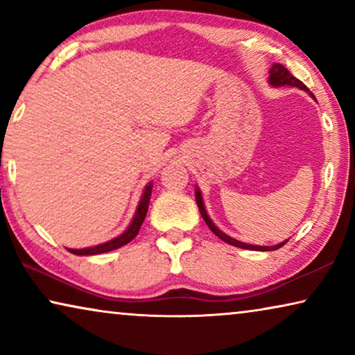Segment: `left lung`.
I'll return each mask as SVG.
<instances>
[{"instance_id": "1", "label": "left lung", "mask_w": 355, "mask_h": 355, "mask_svg": "<svg viewBox=\"0 0 355 355\" xmlns=\"http://www.w3.org/2000/svg\"><path fill=\"white\" fill-rule=\"evenodd\" d=\"M269 81L272 86H296V88L300 89H304V91H309L306 88V85L302 83V81H300L296 78V76H293L288 70L285 69L284 65L282 64H274L272 65V69L269 70ZM311 96L314 97V94L311 92ZM195 200H197V205H198V209H200V214H202V218L205 219V223H207V225L209 227V230L216 235V237H219L220 240H224L225 243L232 245V246H237V248H243V250H254V251H272V250H277L280 248V246H284L286 241H284V243H279V245H274V246H258V245H248V243H241V241L235 240L232 237H229V235H225L224 232H220V230L216 227V225L213 224V220L208 218L207 211H205V207H203V200H202V195H200V190L197 189L195 190Z\"/></svg>"}]
</instances>
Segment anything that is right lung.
<instances>
[{
    "label": "right lung",
    "instance_id": "obj_1",
    "mask_svg": "<svg viewBox=\"0 0 355 355\" xmlns=\"http://www.w3.org/2000/svg\"><path fill=\"white\" fill-rule=\"evenodd\" d=\"M150 195H152V184H148L144 190V195L139 202V207H137V211L135 219H132V223L130 224V227H128L125 232H123L120 237H116L114 240L107 241V243H102V245H97V246H91V248H83V250H71V248H67L70 251V253H73L76 256H86V254H101V253H107V251H112V250H116L120 248V246L130 243V241L136 237L137 234H139V229L144 223V219H146V214H147V209H148V202H150Z\"/></svg>",
    "mask_w": 355,
    "mask_h": 355
}]
</instances>
